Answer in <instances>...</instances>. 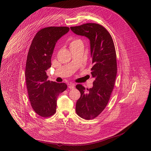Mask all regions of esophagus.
<instances>
[{
  "instance_id": "esophagus-1",
  "label": "esophagus",
  "mask_w": 151,
  "mask_h": 151,
  "mask_svg": "<svg viewBox=\"0 0 151 151\" xmlns=\"http://www.w3.org/2000/svg\"><path fill=\"white\" fill-rule=\"evenodd\" d=\"M68 85H69V88H70V89H74L75 88V84L74 83H69L68 84Z\"/></svg>"
}]
</instances>
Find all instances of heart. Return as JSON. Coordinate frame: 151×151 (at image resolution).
<instances>
[{
    "label": "heart",
    "mask_w": 151,
    "mask_h": 151,
    "mask_svg": "<svg viewBox=\"0 0 151 151\" xmlns=\"http://www.w3.org/2000/svg\"><path fill=\"white\" fill-rule=\"evenodd\" d=\"M79 42H82L81 40L79 39H72V40L70 41V47H72V46H73L77 44H78V43Z\"/></svg>",
    "instance_id": "1"
}]
</instances>
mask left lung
<instances>
[{
    "label": "left lung",
    "instance_id": "1",
    "mask_svg": "<svg viewBox=\"0 0 151 151\" xmlns=\"http://www.w3.org/2000/svg\"><path fill=\"white\" fill-rule=\"evenodd\" d=\"M70 29L78 35L87 37L90 42L91 73L95 80L90 89L76 85L81 97L76 101V112L82 118L93 119L104 109L114 87L117 73L114 43L108 31L99 24L86 23Z\"/></svg>",
    "mask_w": 151,
    "mask_h": 151
}]
</instances>
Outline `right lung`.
I'll return each mask as SVG.
<instances>
[{"instance_id": "right-lung-1", "label": "right lung", "mask_w": 151, "mask_h": 151, "mask_svg": "<svg viewBox=\"0 0 151 151\" xmlns=\"http://www.w3.org/2000/svg\"><path fill=\"white\" fill-rule=\"evenodd\" d=\"M69 30L68 27L42 29L29 48L25 71L26 85L32 108L42 117H50L55 113L57 97L67 88L65 83L48 80L47 70L51 66L56 42Z\"/></svg>"}]
</instances>
